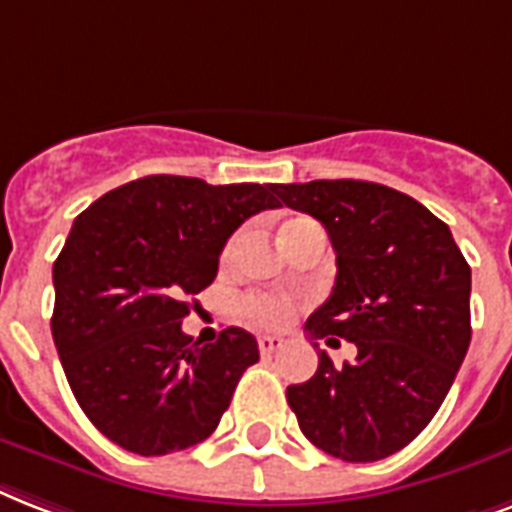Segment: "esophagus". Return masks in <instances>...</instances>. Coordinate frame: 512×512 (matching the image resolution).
Wrapping results in <instances>:
<instances>
[{
  "label": "esophagus",
  "instance_id": "1",
  "mask_svg": "<svg viewBox=\"0 0 512 512\" xmlns=\"http://www.w3.org/2000/svg\"><path fill=\"white\" fill-rule=\"evenodd\" d=\"M283 347V339H277V336H259V352L261 355H272Z\"/></svg>",
  "mask_w": 512,
  "mask_h": 512
}]
</instances>
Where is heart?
<instances>
[{"label":"heart","instance_id":"heart-1","mask_svg":"<svg viewBox=\"0 0 512 512\" xmlns=\"http://www.w3.org/2000/svg\"><path fill=\"white\" fill-rule=\"evenodd\" d=\"M310 221L312 219H307V216H293V219L285 221L283 227H280V243L291 235L293 229L301 227V224H310ZM237 245H240V235H232L224 243V248H221V267L232 264ZM240 312L259 328H283L293 318V304L283 299V296H248V299L240 301Z\"/></svg>","mask_w":512,"mask_h":512}]
</instances>
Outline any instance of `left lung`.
Returning a JSON list of instances; mask_svg holds the SVG:
<instances>
[{"instance_id":"1","label":"left lung","mask_w":512,"mask_h":512,"mask_svg":"<svg viewBox=\"0 0 512 512\" xmlns=\"http://www.w3.org/2000/svg\"><path fill=\"white\" fill-rule=\"evenodd\" d=\"M277 197L326 227L336 283L307 320L358 358L320 352L310 382L288 387L301 433L344 462H376L414 441L449 395L470 347V267L449 227L414 197L371 181L277 184Z\"/></svg>"}]
</instances>
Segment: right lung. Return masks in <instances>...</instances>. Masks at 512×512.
I'll list each match as a JSON object with an SVG mask.
<instances>
[{"label": "right lung", "instance_id": "add662e5", "mask_svg": "<svg viewBox=\"0 0 512 512\" xmlns=\"http://www.w3.org/2000/svg\"><path fill=\"white\" fill-rule=\"evenodd\" d=\"M269 208H280L277 184L146 176L74 219L53 264L50 326L74 398L109 441L162 457L219 427L259 344L235 326L192 342L181 320L232 232Z\"/></svg>", "mask_w": 512, "mask_h": 512}]
</instances>
